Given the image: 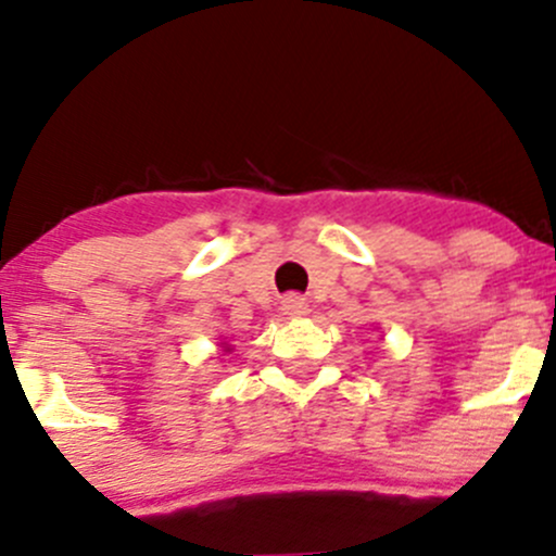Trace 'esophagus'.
<instances>
[{
  "label": "esophagus",
  "mask_w": 556,
  "mask_h": 556,
  "mask_svg": "<svg viewBox=\"0 0 556 556\" xmlns=\"http://www.w3.org/2000/svg\"><path fill=\"white\" fill-rule=\"evenodd\" d=\"M280 309H283L286 315H291V318H300V315L307 313V304H304L302 296H294V294H291V296H286V300H283V307H280Z\"/></svg>",
  "instance_id": "obj_1"
}]
</instances>
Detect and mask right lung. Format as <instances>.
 Masks as SVG:
<instances>
[{
  "label": "right lung",
  "instance_id": "obj_1",
  "mask_svg": "<svg viewBox=\"0 0 556 556\" xmlns=\"http://www.w3.org/2000/svg\"><path fill=\"white\" fill-rule=\"evenodd\" d=\"M225 350H230V348H225Z\"/></svg>",
  "mask_w": 556,
  "mask_h": 556
}]
</instances>
